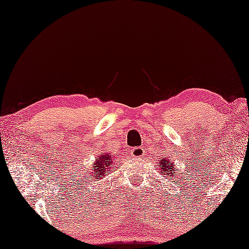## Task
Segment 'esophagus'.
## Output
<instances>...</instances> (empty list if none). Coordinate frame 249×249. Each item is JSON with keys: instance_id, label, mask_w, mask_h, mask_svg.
Here are the masks:
<instances>
[{"instance_id": "1", "label": "esophagus", "mask_w": 249, "mask_h": 249, "mask_svg": "<svg viewBox=\"0 0 249 249\" xmlns=\"http://www.w3.org/2000/svg\"><path fill=\"white\" fill-rule=\"evenodd\" d=\"M130 154H131L133 158H141V157H143V154H144V149L141 148V146L132 148L131 150H130Z\"/></svg>"}]
</instances>
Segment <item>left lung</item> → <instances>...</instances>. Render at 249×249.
I'll return each instance as SVG.
<instances>
[{
	"mask_svg": "<svg viewBox=\"0 0 249 249\" xmlns=\"http://www.w3.org/2000/svg\"><path fill=\"white\" fill-rule=\"evenodd\" d=\"M159 170H160V173L162 175H165V177H172L174 178L177 173L174 171H177L174 168V164L171 162L170 159H168V157L162 158V160L159 161Z\"/></svg>",
	"mask_w": 249,
	"mask_h": 249,
	"instance_id": "1",
	"label": "left lung"
}]
</instances>
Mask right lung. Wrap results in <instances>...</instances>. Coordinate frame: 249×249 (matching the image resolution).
<instances>
[{
  "instance_id": "obj_1",
  "label": "right lung",
  "mask_w": 249,
  "mask_h": 249,
  "mask_svg": "<svg viewBox=\"0 0 249 249\" xmlns=\"http://www.w3.org/2000/svg\"><path fill=\"white\" fill-rule=\"evenodd\" d=\"M116 160V158H112L110 154L107 153H104L103 156L97 158L95 164L92 165L91 169L93 172L91 173L90 171V180H93V178H98L99 180L100 177H106V175L109 174L112 171V169L115 168ZM86 184H88V181H86Z\"/></svg>"
}]
</instances>
